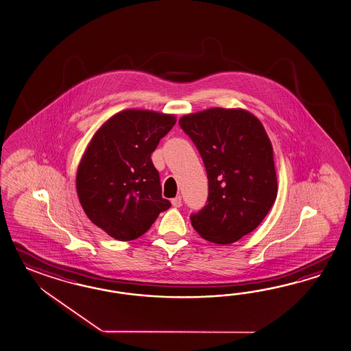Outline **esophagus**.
<instances>
[{
    "label": "esophagus",
    "mask_w": 351,
    "mask_h": 351,
    "mask_svg": "<svg viewBox=\"0 0 351 351\" xmlns=\"http://www.w3.org/2000/svg\"><path fill=\"white\" fill-rule=\"evenodd\" d=\"M171 204L172 206H175V208H180L181 204H182V202H181V197H176L171 199Z\"/></svg>",
    "instance_id": "obj_1"
}]
</instances>
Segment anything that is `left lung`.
Segmentation results:
<instances>
[{
    "label": "left lung",
    "instance_id": "8db88e82",
    "mask_svg": "<svg viewBox=\"0 0 351 351\" xmlns=\"http://www.w3.org/2000/svg\"><path fill=\"white\" fill-rule=\"evenodd\" d=\"M179 124L208 176L206 206L190 215L191 226L206 241L233 243L263 222L276 199L271 142L261 121L242 109L213 108Z\"/></svg>",
    "mask_w": 351,
    "mask_h": 351
}]
</instances>
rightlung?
<instances>
[{
    "instance_id": "obj_1",
    "label": "right lung",
    "mask_w": 351,
    "mask_h": 351,
    "mask_svg": "<svg viewBox=\"0 0 351 351\" xmlns=\"http://www.w3.org/2000/svg\"><path fill=\"white\" fill-rule=\"evenodd\" d=\"M175 123L170 114L123 110L87 145L76 175L78 199L88 219L112 239H138L171 206L151 154Z\"/></svg>"
}]
</instances>
